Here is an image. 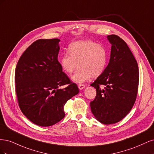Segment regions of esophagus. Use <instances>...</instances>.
Masks as SVG:
<instances>
[{"label":"esophagus","instance_id":"1","mask_svg":"<svg viewBox=\"0 0 154 154\" xmlns=\"http://www.w3.org/2000/svg\"><path fill=\"white\" fill-rule=\"evenodd\" d=\"M85 87V85H83V84H79L78 85V88H79V89H80V90H82L83 88H84Z\"/></svg>","mask_w":154,"mask_h":154}]
</instances>
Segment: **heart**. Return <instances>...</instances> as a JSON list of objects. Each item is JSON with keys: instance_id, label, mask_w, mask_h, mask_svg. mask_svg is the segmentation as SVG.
Listing matches in <instances>:
<instances>
[{"instance_id": "b5f03b06", "label": "heart", "mask_w": 154, "mask_h": 154, "mask_svg": "<svg viewBox=\"0 0 154 154\" xmlns=\"http://www.w3.org/2000/svg\"><path fill=\"white\" fill-rule=\"evenodd\" d=\"M70 55L65 53L60 58L63 71L72 74L78 64L80 69L72 76V80L78 83L87 82L93 76L103 73L107 63V51L104 46L91 40L74 42L69 46Z\"/></svg>"}]
</instances>
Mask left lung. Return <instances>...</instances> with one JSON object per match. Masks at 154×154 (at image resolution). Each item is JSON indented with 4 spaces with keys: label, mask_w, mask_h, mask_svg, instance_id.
<instances>
[{
    "label": "left lung",
    "mask_w": 154,
    "mask_h": 154,
    "mask_svg": "<svg viewBox=\"0 0 154 154\" xmlns=\"http://www.w3.org/2000/svg\"><path fill=\"white\" fill-rule=\"evenodd\" d=\"M107 39L112 45L109 63L91 84L96 88V96L90 105L95 118L101 123L110 125L123 119L134 106L138 91L139 69L123 39L116 35H108Z\"/></svg>",
    "instance_id": "left-lung-1"
}]
</instances>
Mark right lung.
<instances>
[{
	"instance_id": "1",
	"label": "right lung",
	"mask_w": 154,
	"mask_h": 154,
	"mask_svg": "<svg viewBox=\"0 0 154 154\" xmlns=\"http://www.w3.org/2000/svg\"><path fill=\"white\" fill-rule=\"evenodd\" d=\"M60 40L39 39L26 49L15 69V91L22 112L33 123L49 127L65 117L66 102L79 89L62 71ZM67 85L60 89V86Z\"/></svg>"
}]
</instances>
